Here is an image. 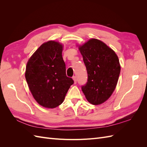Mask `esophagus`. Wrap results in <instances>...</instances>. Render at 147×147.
Masks as SVG:
<instances>
[{
	"instance_id": "obj_1",
	"label": "esophagus",
	"mask_w": 147,
	"mask_h": 147,
	"mask_svg": "<svg viewBox=\"0 0 147 147\" xmlns=\"http://www.w3.org/2000/svg\"><path fill=\"white\" fill-rule=\"evenodd\" d=\"M73 80H74V84H76V83H77V82L76 76H74V77H73Z\"/></svg>"
}]
</instances>
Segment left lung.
I'll return each mask as SVG.
<instances>
[{"label": "left lung", "mask_w": 147, "mask_h": 147, "mask_svg": "<svg viewBox=\"0 0 147 147\" xmlns=\"http://www.w3.org/2000/svg\"><path fill=\"white\" fill-rule=\"evenodd\" d=\"M88 73V82L82 86L87 100L92 105L104 103L112 94L120 74L115 51L104 42L90 39L79 47Z\"/></svg>", "instance_id": "8db88e82"}]
</instances>
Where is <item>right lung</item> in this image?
Listing matches in <instances>:
<instances>
[{
    "label": "right lung",
    "instance_id": "right-lung-1",
    "mask_svg": "<svg viewBox=\"0 0 147 147\" xmlns=\"http://www.w3.org/2000/svg\"><path fill=\"white\" fill-rule=\"evenodd\" d=\"M63 45L55 41L43 43L29 59L25 77L34 98L46 108L63 103L74 82L67 77L62 56Z\"/></svg>",
    "mask_w": 147,
    "mask_h": 147
}]
</instances>
